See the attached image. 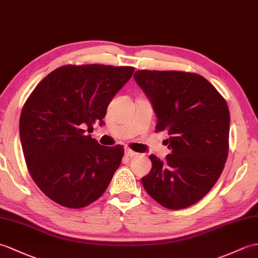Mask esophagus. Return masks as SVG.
I'll list each match as a JSON object with an SVG mask.
<instances>
[{
    "mask_svg": "<svg viewBox=\"0 0 258 258\" xmlns=\"http://www.w3.org/2000/svg\"><path fill=\"white\" fill-rule=\"evenodd\" d=\"M124 154H125V156H127V157H134L137 155V153H135L134 151H132V149H130V148H125Z\"/></svg>",
    "mask_w": 258,
    "mask_h": 258,
    "instance_id": "obj_1",
    "label": "esophagus"
}]
</instances>
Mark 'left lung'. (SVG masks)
I'll use <instances>...</instances> for the list:
<instances>
[{"mask_svg":"<svg viewBox=\"0 0 258 258\" xmlns=\"http://www.w3.org/2000/svg\"><path fill=\"white\" fill-rule=\"evenodd\" d=\"M151 100L156 131L168 132L165 160L151 155L152 169L142 178L147 194L171 210L202 199L223 171L229 153L230 111L206 78L180 71H135Z\"/></svg>","mask_w":258,"mask_h":258,"instance_id":"8db88e82","label":"left lung"}]
</instances>
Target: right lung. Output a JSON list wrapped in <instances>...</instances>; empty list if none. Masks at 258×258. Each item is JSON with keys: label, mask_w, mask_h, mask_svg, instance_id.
<instances>
[{"label": "right lung", "mask_w": 258, "mask_h": 258, "mask_svg": "<svg viewBox=\"0 0 258 258\" xmlns=\"http://www.w3.org/2000/svg\"><path fill=\"white\" fill-rule=\"evenodd\" d=\"M133 67L63 66L46 76L23 106L20 137L29 173L58 205L79 209L104 194L121 165V145L92 139Z\"/></svg>", "instance_id": "1"}]
</instances>
